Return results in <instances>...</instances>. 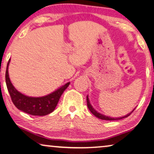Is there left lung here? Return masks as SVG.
I'll list each match as a JSON object with an SVG mask.
<instances>
[{"label": "left lung", "instance_id": "1", "mask_svg": "<svg viewBox=\"0 0 154 154\" xmlns=\"http://www.w3.org/2000/svg\"><path fill=\"white\" fill-rule=\"evenodd\" d=\"M86 100H87V106H88V108L89 110L92 112V114H93V115H94L96 117H97V118H99L100 119H102V120H106V121H116V120H120V119H123L124 118H126V117H128L130 115V114L132 113V112H134V109H133L132 112H131L130 114H127V115L124 116H122V117H119V118H111V117L109 116H106L105 115H103V114H100L99 112H97L95 109L92 108V105L90 104V101H89V99H88V97L87 96V98H86Z\"/></svg>", "mask_w": 154, "mask_h": 154}]
</instances>
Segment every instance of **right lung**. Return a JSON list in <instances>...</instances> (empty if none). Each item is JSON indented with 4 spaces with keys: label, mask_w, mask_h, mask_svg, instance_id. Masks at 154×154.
<instances>
[{
    "label": "right lung",
    "mask_w": 154,
    "mask_h": 154,
    "mask_svg": "<svg viewBox=\"0 0 154 154\" xmlns=\"http://www.w3.org/2000/svg\"><path fill=\"white\" fill-rule=\"evenodd\" d=\"M9 62L10 59L7 63L6 68L5 81L7 90L14 106L20 110L33 116H45L53 112L57 106L60 97L69 86L70 82H68L64 86L46 96L42 97L26 96L18 92L11 84L8 73Z\"/></svg>",
    "instance_id": "right-lung-1"
}]
</instances>
